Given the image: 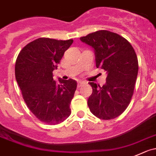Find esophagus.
<instances>
[{
	"instance_id": "1",
	"label": "esophagus",
	"mask_w": 156,
	"mask_h": 156,
	"mask_svg": "<svg viewBox=\"0 0 156 156\" xmlns=\"http://www.w3.org/2000/svg\"><path fill=\"white\" fill-rule=\"evenodd\" d=\"M84 84V82L83 81H78V87H81V86H83Z\"/></svg>"
}]
</instances>
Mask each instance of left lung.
Wrapping results in <instances>:
<instances>
[{
  "label": "left lung",
  "mask_w": 156,
  "mask_h": 156,
  "mask_svg": "<svg viewBox=\"0 0 156 156\" xmlns=\"http://www.w3.org/2000/svg\"><path fill=\"white\" fill-rule=\"evenodd\" d=\"M80 40L94 49L96 67L107 73L102 87L89 82L93 89L87 101L89 109L99 119L116 118L127 108L133 94L139 69L135 50L123 36L105 30Z\"/></svg>",
  "instance_id": "8db88e82"
}]
</instances>
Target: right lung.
Wrapping results in <instances>:
<instances>
[{
    "mask_svg": "<svg viewBox=\"0 0 156 156\" xmlns=\"http://www.w3.org/2000/svg\"><path fill=\"white\" fill-rule=\"evenodd\" d=\"M73 40L39 38L24 46L15 64V77L23 98L36 118L46 124L62 123L70 116L77 88L75 80H53L64 52Z\"/></svg>",
    "mask_w": 156,
    "mask_h": 156,
    "instance_id": "obj_1",
    "label": "right lung"
}]
</instances>
